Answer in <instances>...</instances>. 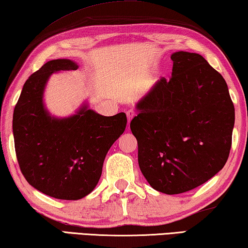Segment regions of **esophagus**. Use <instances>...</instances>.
I'll use <instances>...</instances> for the list:
<instances>
[{"mask_svg": "<svg viewBox=\"0 0 248 248\" xmlns=\"http://www.w3.org/2000/svg\"><path fill=\"white\" fill-rule=\"evenodd\" d=\"M127 118H128V123H130V120L132 119V118H134V116L136 114V112H135V110L134 109H128L127 110Z\"/></svg>", "mask_w": 248, "mask_h": 248, "instance_id": "1", "label": "esophagus"}]
</instances>
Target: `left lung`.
<instances>
[{"label":"left lung","instance_id":"8db88e82","mask_svg":"<svg viewBox=\"0 0 248 248\" xmlns=\"http://www.w3.org/2000/svg\"><path fill=\"white\" fill-rule=\"evenodd\" d=\"M162 77L130 121L140 170L160 193L177 195L201 186L230 156L235 109L226 81L201 54L171 55Z\"/></svg>","mask_w":248,"mask_h":248}]
</instances>
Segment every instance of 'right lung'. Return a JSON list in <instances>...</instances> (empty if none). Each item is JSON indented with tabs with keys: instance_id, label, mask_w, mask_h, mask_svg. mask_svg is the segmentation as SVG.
<instances>
[{
	"instance_id": "obj_1",
	"label": "right lung",
	"mask_w": 248,
	"mask_h": 248,
	"mask_svg": "<svg viewBox=\"0 0 248 248\" xmlns=\"http://www.w3.org/2000/svg\"><path fill=\"white\" fill-rule=\"evenodd\" d=\"M66 59L43 64L25 81L14 108V147L27 182L50 197L77 201L90 194L100 179L106 155L124 134L127 117H105L84 107L66 119L51 118L42 103L51 73L76 70Z\"/></svg>"
}]
</instances>
